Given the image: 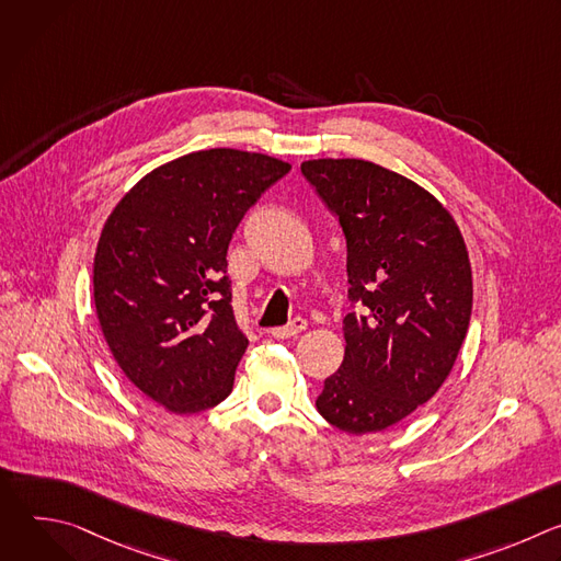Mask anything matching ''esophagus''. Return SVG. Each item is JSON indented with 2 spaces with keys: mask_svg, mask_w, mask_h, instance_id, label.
Wrapping results in <instances>:
<instances>
[{
  "mask_svg": "<svg viewBox=\"0 0 561 561\" xmlns=\"http://www.w3.org/2000/svg\"><path fill=\"white\" fill-rule=\"evenodd\" d=\"M306 327H308V322L304 317H295L293 322H288L286 327H277V329H273L271 333H273V337H277V340H288V337H297L301 331H306Z\"/></svg>",
  "mask_w": 561,
  "mask_h": 561,
  "instance_id": "34e87169",
  "label": "esophagus"
}]
</instances>
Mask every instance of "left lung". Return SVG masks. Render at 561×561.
Here are the masks:
<instances>
[{
	"label": "left lung",
	"mask_w": 561,
	"mask_h": 561,
	"mask_svg": "<svg viewBox=\"0 0 561 561\" xmlns=\"http://www.w3.org/2000/svg\"><path fill=\"white\" fill-rule=\"evenodd\" d=\"M304 178L340 217L351 310L344 362L317 411L351 435L402 422L446 381L468 331L472 273L450 213L364 159H310Z\"/></svg>",
	"instance_id": "left-lung-1"
}]
</instances>
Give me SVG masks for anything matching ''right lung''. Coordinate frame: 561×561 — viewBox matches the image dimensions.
Masks as SVG:
<instances>
[{
	"instance_id": "right-lung-1",
	"label": "right lung",
	"mask_w": 561,
	"mask_h": 561,
	"mask_svg": "<svg viewBox=\"0 0 561 561\" xmlns=\"http://www.w3.org/2000/svg\"><path fill=\"white\" fill-rule=\"evenodd\" d=\"M288 171L262 152L197 150L141 178L104 224L93 266L102 333L124 375L171 413L213 409L232 390L249 340L226 251Z\"/></svg>"
}]
</instances>
